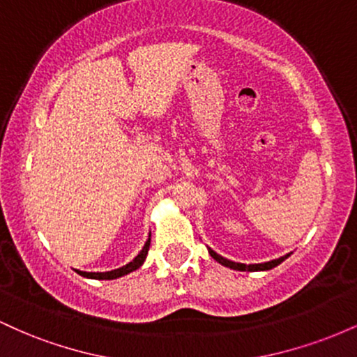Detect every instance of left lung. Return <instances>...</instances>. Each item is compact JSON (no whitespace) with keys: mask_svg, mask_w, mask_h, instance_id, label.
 <instances>
[{"mask_svg":"<svg viewBox=\"0 0 357 357\" xmlns=\"http://www.w3.org/2000/svg\"><path fill=\"white\" fill-rule=\"evenodd\" d=\"M208 252H210V255L215 258L216 261H220L221 265H225V267H230L233 270H241V272H258V270H270L273 267H277L278 264H282V261L285 260L287 257H280L277 258V260H272V261H265V264H253V265H245V264H236V261H231V260H227V258H223L221 255H218L216 252H213L211 248H208Z\"/></svg>","mask_w":357,"mask_h":357,"instance_id":"1","label":"left lung"}]
</instances>
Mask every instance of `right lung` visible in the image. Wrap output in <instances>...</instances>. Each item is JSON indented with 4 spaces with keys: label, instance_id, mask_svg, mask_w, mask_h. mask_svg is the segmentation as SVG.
I'll list each match as a JSON object with an SVG mask.
<instances>
[{
    "label": "right lung",
    "instance_id": "obj_1",
    "mask_svg": "<svg viewBox=\"0 0 357 357\" xmlns=\"http://www.w3.org/2000/svg\"><path fill=\"white\" fill-rule=\"evenodd\" d=\"M149 245H151V238L146 241L144 248L141 250V253H139V255L134 258V260L130 261V264H127V265H124V267H121V268H117V270H110V272H80V270H77V272H79L80 275H84V277L97 278V280H110V278L122 277V275H126V273L134 272V270H137L142 264H144L147 252H149Z\"/></svg>",
    "mask_w": 357,
    "mask_h": 357
}]
</instances>
